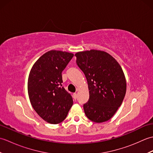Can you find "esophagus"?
<instances>
[{"mask_svg":"<svg viewBox=\"0 0 153 153\" xmlns=\"http://www.w3.org/2000/svg\"><path fill=\"white\" fill-rule=\"evenodd\" d=\"M73 98H74V100H76V99H77V93H74V95H73Z\"/></svg>","mask_w":153,"mask_h":153,"instance_id":"esophagus-1","label":"esophagus"}]
</instances>
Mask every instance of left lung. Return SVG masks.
<instances>
[{
	"label": "left lung",
	"mask_w": 153,
	"mask_h": 153,
	"mask_svg": "<svg viewBox=\"0 0 153 153\" xmlns=\"http://www.w3.org/2000/svg\"><path fill=\"white\" fill-rule=\"evenodd\" d=\"M75 56L88 83L89 99L83 105L86 116L96 123L108 121L121 106L126 95V82L121 66L104 51L79 52Z\"/></svg>",
	"instance_id": "1"
}]
</instances>
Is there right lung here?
I'll list each match as a JSON object with an SVG mask.
<instances>
[{"mask_svg": "<svg viewBox=\"0 0 153 153\" xmlns=\"http://www.w3.org/2000/svg\"><path fill=\"white\" fill-rule=\"evenodd\" d=\"M74 56L71 53L50 51L39 58L28 78V94L33 109L45 121L56 124L66 118L72 97L62 85V72Z\"/></svg>", "mask_w": 153, "mask_h": 153, "instance_id": "add662e5", "label": "right lung"}]
</instances>
